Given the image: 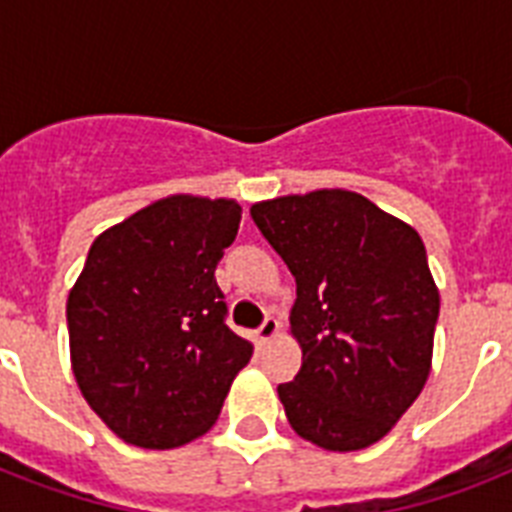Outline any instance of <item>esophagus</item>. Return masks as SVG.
Wrapping results in <instances>:
<instances>
[{
	"instance_id": "34e87169",
	"label": "esophagus",
	"mask_w": 512,
	"mask_h": 512,
	"mask_svg": "<svg viewBox=\"0 0 512 512\" xmlns=\"http://www.w3.org/2000/svg\"><path fill=\"white\" fill-rule=\"evenodd\" d=\"M279 327H281L279 321L273 319V316H268V319L263 321V327L257 329V340H260V342H271L273 337L279 335Z\"/></svg>"
}]
</instances>
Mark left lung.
I'll list each match as a JSON object with an SVG mask.
<instances>
[{
  "label": "left lung",
  "instance_id": "1",
  "mask_svg": "<svg viewBox=\"0 0 512 512\" xmlns=\"http://www.w3.org/2000/svg\"><path fill=\"white\" fill-rule=\"evenodd\" d=\"M249 212L297 284L289 332L303 366L279 385L289 425L327 452L377 444L433 364L441 297L420 233L345 188L289 193Z\"/></svg>",
  "mask_w": 512,
  "mask_h": 512
}]
</instances>
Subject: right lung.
I'll return each mask as SVG.
<instances>
[{"label":"right lung","mask_w":512,"mask_h":512,"mask_svg":"<svg viewBox=\"0 0 512 512\" xmlns=\"http://www.w3.org/2000/svg\"><path fill=\"white\" fill-rule=\"evenodd\" d=\"M236 199L175 193L92 241L68 292L71 369L90 409L132 446L175 449L220 417L255 345L225 327L215 268Z\"/></svg>","instance_id":"1"}]
</instances>
